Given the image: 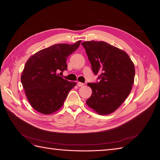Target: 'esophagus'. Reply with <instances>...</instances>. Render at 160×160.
Instances as JSON below:
<instances>
[{"mask_svg":"<svg viewBox=\"0 0 160 160\" xmlns=\"http://www.w3.org/2000/svg\"><path fill=\"white\" fill-rule=\"evenodd\" d=\"M77 85H78V87H81V86H83L84 85V84L82 83V82H78V83H77Z\"/></svg>","mask_w":160,"mask_h":160,"instance_id":"34e87169","label":"esophagus"}]
</instances>
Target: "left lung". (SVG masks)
<instances>
[{"instance_id": "obj_1", "label": "left lung", "mask_w": 160, "mask_h": 160, "mask_svg": "<svg viewBox=\"0 0 160 160\" xmlns=\"http://www.w3.org/2000/svg\"><path fill=\"white\" fill-rule=\"evenodd\" d=\"M94 74H100L96 83H88L92 94L86 100L88 107L99 115L112 113L131 93L134 84V65L127 53L104 41L82 43Z\"/></svg>"}]
</instances>
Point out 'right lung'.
<instances>
[{"mask_svg": "<svg viewBox=\"0 0 160 160\" xmlns=\"http://www.w3.org/2000/svg\"><path fill=\"white\" fill-rule=\"evenodd\" d=\"M81 43H58L35 53L29 58L21 76L26 97L32 108L49 115L61 109L68 93L76 86L58 74L67 69V59Z\"/></svg>", "mask_w": 160, "mask_h": 160, "instance_id": "right-lung-1", "label": "right lung"}]
</instances>
